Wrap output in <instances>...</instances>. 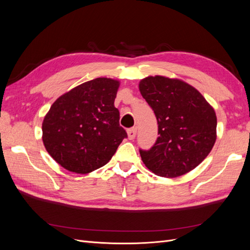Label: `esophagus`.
Returning a JSON list of instances; mask_svg holds the SVG:
<instances>
[{
	"label": "esophagus",
	"instance_id": "obj_1",
	"mask_svg": "<svg viewBox=\"0 0 250 250\" xmlns=\"http://www.w3.org/2000/svg\"><path fill=\"white\" fill-rule=\"evenodd\" d=\"M127 134H128V139L133 140L135 138V135H137V128L133 127V128H130V129H128Z\"/></svg>",
	"mask_w": 250,
	"mask_h": 250
}]
</instances>
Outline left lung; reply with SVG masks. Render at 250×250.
<instances>
[{"label":"left lung","instance_id":"1","mask_svg":"<svg viewBox=\"0 0 250 250\" xmlns=\"http://www.w3.org/2000/svg\"><path fill=\"white\" fill-rule=\"evenodd\" d=\"M139 88L158 124L153 147L140 149L143 163L156 175L169 178L195 169L216 142L214 108L197 89L179 79L149 76L140 81Z\"/></svg>","mask_w":250,"mask_h":250}]
</instances>
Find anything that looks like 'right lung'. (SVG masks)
<instances>
[{
    "mask_svg": "<svg viewBox=\"0 0 250 250\" xmlns=\"http://www.w3.org/2000/svg\"><path fill=\"white\" fill-rule=\"evenodd\" d=\"M120 82L96 78L60 96L42 122V142L62 167L87 174L106 165L127 138L115 107Z\"/></svg>",
    "mask_w": 250,
    "mask_h": 250,
    "instance_id": "1",
    "label": "right lung"
}]
</instances>
